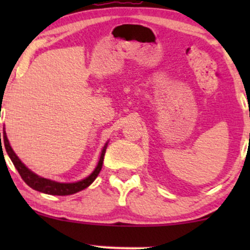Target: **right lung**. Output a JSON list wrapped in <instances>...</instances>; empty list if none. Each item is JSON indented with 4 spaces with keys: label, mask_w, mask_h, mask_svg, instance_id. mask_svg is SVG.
Segmentation results:
<instances>
[{
    "label": "right lung",
    "mask_w": 250,
    "mask_h": 250,
    "mask_svg": "<svg viewBox=\"0 0 250 250\" xmlns=\"http://www.w3.org/2000/svg\"><path fill=\"white\" fill-rule=\"evenodd\" d=\"M1 139L3 140V146L5 147V150H7L11 162L14 163V166H15L17 171H19V174L21 175L22 180H23L30 188L35 189L37 191H41V193L49 194V195H59V196L75 194L77 191H81L84 188L89 187V186L94 182V180L96 179L97 175L100 174V171H101L102 169L103 157H104L105 149H107V146H108V143H105L104 147H103L101 151V156H100L99 163H97L96 168L94 169L93 173L89 175L88 177H85V179H83L81 181H77V182H74V183H60V182H56V181H51V180L44 179V177L39 176V175L33 173L30 169L25 167L23 163L21 162V160L17 157V155L14 153L13 148L10 147L9 141H8L7 139V134H5V130H3V135H1L0 133V141ZM1 146H2V142H1Z\"/></svg>",
    "instance_id": "right-lung-1"
}]
</instances>
